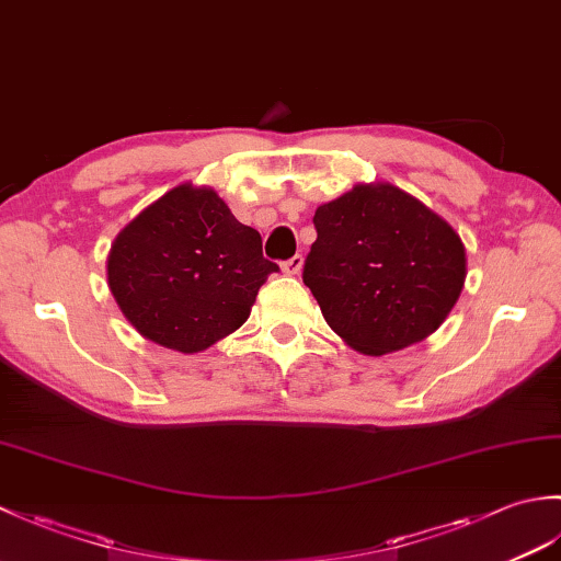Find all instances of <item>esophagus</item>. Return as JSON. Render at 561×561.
Returning <instances> with one entry per match:
<instances>
[{
	"label": "esophagus",
	"instance_id": "esophagus-1",
	"mask_svg": "<svg viewBox=\"0 0 561 561\" xmlns=\"http://www.w3.org/2000/svg\"><path fill=\"white\" fill-rule=\"evenodd\" d=\"M301 267H304V255H294V257L282 262V270H284V274H289V277L291 274H299Z\"/></svg>",
	"mask_w": 561,
	"mask_h": 561
}]
</instances>
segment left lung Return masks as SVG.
<instances>
[{"label":"left lung","mask_w":561,"mask_h":561,"mask_svg":"<svg viewBox=\"0 0 561 561\" xmlns=\"http://www.w3.org/2000/svg\"><path fill=\"white\" fill-rule=\"evenodd\" d=\"M304 284L328 325L362 354L410 347L444 323L465 284L453 226L390 183L354 185L316 209Z\"/></svg>","instance_id":"8db88e82"}]
</instances>
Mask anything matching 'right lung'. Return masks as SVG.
Wrapping results in <instances>:
<instances>
[{
	"mask_svg": "<svg viewBox=\"0 0 561 561\" xmlns=\"http://www.w3.org/2000/svg\"><path fill=\"white\" fill-rule=\"evenodd\" d=\"M277 270L211 187L185 183L117 233L108 287L141 337L193 354L241 328Z\"/></svg>",
	"mask_w": 561,
	"mask_h": 561,
	"instance_id": "right-lung-1",
	"label": "right lung"
}]
</instances>
